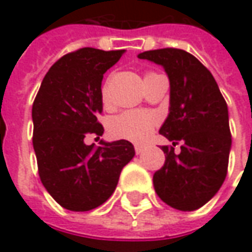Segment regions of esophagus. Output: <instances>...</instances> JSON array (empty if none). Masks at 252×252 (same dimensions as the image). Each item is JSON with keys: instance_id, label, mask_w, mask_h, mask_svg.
Masks as SVG:
<instances>
[{"instance_id": "1", "label": "esophagus", "mask_w": 252, "mask_h": 252, "mask_svg": "<svg viewBox=\"0 0 252 252\" xmlns=\"http://www.w3.org/2000/svg\"><path fill=\"white\" fill-rule=\"evenodd\" d=\"M134 150H136V154H141L143 151H144V147L136 144V146H134Z\"/></svg>"}]
</instances>
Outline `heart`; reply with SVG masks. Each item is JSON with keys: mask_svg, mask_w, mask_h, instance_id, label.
<instances>
[{"mask_svg": "<svg viewBox=\"0 0 252 252\" xmlns=\"http://www.w3.org/2000/svg\"><path fill=\"white\" fill-rule=\"evenodd\" d=\"M147 75H151V73H147ZM101 94H102V101L105 104L108 101V90L105 86L102 87ZM154 125H155V118L153 115L146 114V112L129 111V112H123V114L115 116L111 121L109 130L115 137L126 138V140L136 141V143H143L151 136Z\"/></svg>", "mask_w": 252, "mask_h": 252, "instance_id": "heart-1", "label": "heart"}]
</instances>
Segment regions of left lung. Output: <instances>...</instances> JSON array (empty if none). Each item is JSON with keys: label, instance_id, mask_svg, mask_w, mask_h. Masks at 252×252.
I'll return each mask as SVG.
<instances>
[{"label": "left lung", "instance_id": "left-lung-1", "mask_svg": "<svg viewBox=\"0 0 252 252\" xmlns=\"http://www.w3.org/2000/svg\"><path fill=\"white\" fill-rule=\"evenodd\" d=\"M163 67L169 79V114L159 129L180 154L162 146L165 163L154 173V189L165 204L179 211L205 205L223 185L232 136L229 112L214 76L185 50L141 52Z\"/></svg>", "mask_w": 252, "mask_h": 252}]
</instances>
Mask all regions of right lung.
<instances>
[{"mask_svg":"<svg viewBox=\"0 0 252 252\" xmlns=\"http://www.w3.org/2000/svg\"><path fill=\"white\" fill-rule=\"evenodd\" d=\"M125 50L80 48L55 62L44 76L32 109L33 148L45 190L65 209L84 212L115 191L123 166L134 157L127 140L87 146V133L102 136L104 73Z\"/></svg>","mask_w":252,"mask_h":252,"instance_id":"add662e5","label":"right lung"}]
</instances>
